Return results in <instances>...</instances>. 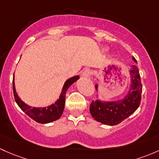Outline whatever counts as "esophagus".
I'll list each match as a JSON object with an SVG mask.
<instances>
[{
  "instance_id": "34e87169",
  "label": "esophagus",
  "mask_w": 159,
  "mask_h": 159,
  "mask_svg": "<svg viewBox=\"0 0 159 159\" xmlns=\"http://www.w3.org/2000/svg\"><path fill=\"white\" fill-rule=\"evenodd\" d=\"M90 75H91V70L89 68H85V69L83 70L82 73H81V76L83 78H88Z\"/></svg>"
}]
</instances>
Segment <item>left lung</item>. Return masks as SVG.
<instances>
[{
	"mask_svg": "<svg viewBox=\"0 0 159 159\" xmlns=\"http://www.w3.org/2000/svg\"><path fill=\"white\" fill-rule=\"evenodd\" d=\"M133 60L137 63L136 58H133ZM129 74L131 84L124 98L113 101L96 100L91 102L90 112L95 120L103 124L114 126L128 118L138 109L141 102L143 90L138 68L136 66H132ZM95 88L98 91V84L95 85Z\"/></svg>",
	"mask_w": 159,
	"mask_h": 159,
	"instance_id": "1",
	"label": "left lung"
}]
</instances>
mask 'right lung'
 <instances>
[{"mask_svg": "<svg viewBox=\"0 0 159 159\" xmlns=\"http://www.w3.org/2000/svg\"><path fill=\"white\" fill-rule=\"evenodd\" d=\"M79 78L80 77L78 75H76V76L71 77L69 79L67 80L65 82L64 85H63L59 98L55 102V103H52V105H49V107H30L26 104V103H25L18 96L17 93L16 91V88H15L14 74H13V91L15 101L17 103L18 106L20 107V108L26 115H28L31 119L35 120L37 123H51V122L56 121V120L61 117L63 110H64L67 90L73 83L78 81Z\"/></svg>", "mask_w": 159, "mask_h": 159, "instance_id": "add662e5", "label": "right lung"}]
</instances>
